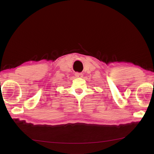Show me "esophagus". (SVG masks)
<instances>
[{
	"mask_svg": "<svg viewBox=\"0 0 154 154\" xmlns=\"http://www.w3.org/2000/svg\"><path fill=\"white\" fill-rule=\"evenodd\" d=\"M75 75L77 77H83V73H79V72H76L75 73Z\"/></svg>",
	"mask_w": 154,
	"mask_h": 154,
	"instance_id": "obj_1",
	"label": "esophagus"
}]
</instances>
